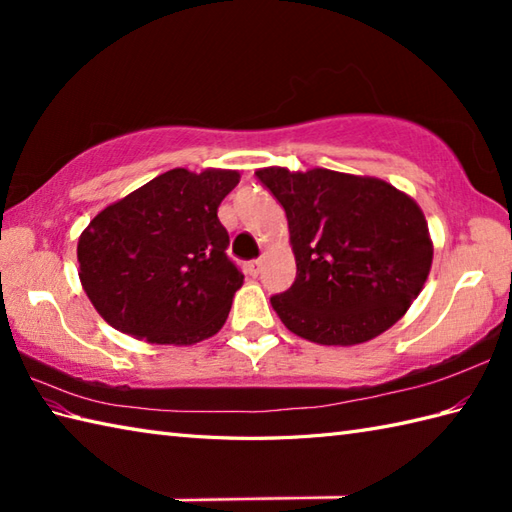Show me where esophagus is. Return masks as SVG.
Here are the masks:
<instances>
[{
  "instance_id": "34e87169",
  "label": "esophagus",
  "mask_w": 512,
  "mask_h": 512,
  "mask_svg": "<svg viewBox=\"0 0 512 512\" xmlns=\"http://www.w3.org/2000/svg\"><path fill=\"white\" fill-rule=\"evenodd\" d=\"M259 270H262V259H250V262H246V273L248 275H259Z\"/></svg>"
}]
</instances>
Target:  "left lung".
<instances>
[{"mask_svg": "<svg viewBox=\"0 0 512 512\" xmlns=\"http://www.w3.org/2000/svg\"><path fill=\"white\" fill-rule=\"evenodd\" d=\"M255 176L284 206L297 279L270 297L281 323L319 345L389 330L429 277L433 244L420 206L389 182L330 169Z\"/></svg>", "mask_w": 512, "mask_h": 512, "instance_id": "8db88e82", "label": "left lung"}]
</instances>
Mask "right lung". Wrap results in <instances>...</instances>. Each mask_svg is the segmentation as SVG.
Segmentation results:
<instances>
[{
	"label": "right lung",
	"mask_w": 512,
	"mask_h": 512,
	"mask_svg": "<svg viewBox=\"0 0 512 512\" xmlns=\"http://www.w3.org/2000/svg\"><path fill=\"white\" fill-rule=\"evenodd\" d=\"M237 171L171 169L107 206L79 237V277L123 334L191 345L222 328L244 275L228 259L217 206Z\"/></svg>",
	"instance_id": "1"
}]
</instances>
